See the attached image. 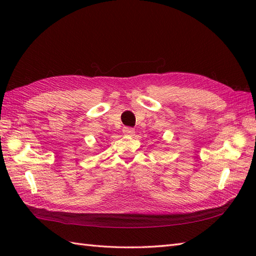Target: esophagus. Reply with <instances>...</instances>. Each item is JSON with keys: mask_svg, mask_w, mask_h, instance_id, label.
Instances as JSON below:
<instances>
[{"mask_svg": "<svg viewBox=\"0 0 256 256\" xmlns=\"http://www.w3.org/2000/svg\"><path fill=\"white\" fill-rule=\"evenodd\" d=\"M123 133H124L125 135H134L135 131H134V128L126 126V128H123Z\"/></svg>", "mask_w": 256, "mask_h": 256, "instance_id": "obj_1", "label": "esophagus"}]
</instances>
